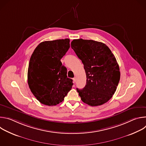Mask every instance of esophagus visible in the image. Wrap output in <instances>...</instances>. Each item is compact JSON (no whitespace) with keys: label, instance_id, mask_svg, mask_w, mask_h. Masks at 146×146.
<instances>
[{"label":"esophagus","instance_id":"obj_1","mask_svg":"<svg viewBox=\"0 0 146 146\" xmlns=\"http://www.w3.org/2000/svg\"><path fill=\"white\" fill-rule=\"evenodd\" d=\"M73 82H76V77H74V78H73Z\"/></svg>","mask_w":146,"mask_h":146}]
</instances>
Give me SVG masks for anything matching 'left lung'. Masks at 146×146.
I'll return each instance as SVG.
<instances>
[{
  "mask_svg": "<svg viewBox=\"0 0 146 146\" xmlns=\"http://www.w3.org/2000/svg\"><path fill=\"white\" fill-rule=\"evenodd\" d=\"M71 47L82 61L87 76L85 87L76 89L81 100L91 106L106 103L114 94L120 79L114 54L105 44L92 40L74 39Z\"/></svg>",
  "mask_w": 146,
  "mask_h": 146,
  "instance_id": "obj_1",
  "label": "left lung"
}]
</instances>
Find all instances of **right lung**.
Returning <instances> with one entry per match:
<instances>
[{"instance_id": "right-lung-1", "label": "right lung", "mask_w": 146, "mask_h": 146, "mask_svg": "<svg viewBox=\"0 0 146 146\" xmlns=\"http://www.w3.org/2000/svg\"><path fill=\"white\" fill-rule=\"evenodd\" d=\"M69 38L40 43L30 58L28 83L36 98L43 105L55 106L64 100L73 84L60 59L70 48Z\"/></svg>"}]
</instances>
